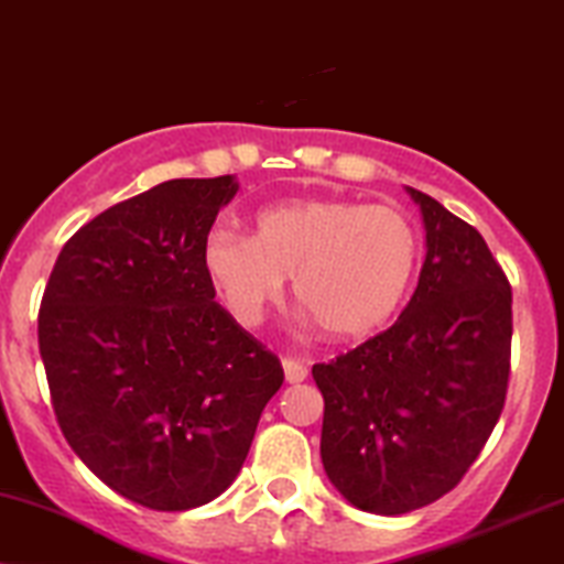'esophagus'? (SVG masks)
I'll list each match as a JSON object with an SVG mask.
<instances>
[{
    "label": "esophagus",
    "instance_id": "esophagus-1",
    "mask_svg": "<svg viewBox=\"0 0 564 564\" xmlns=\"http://www.w3.org/2000/svg\"><path fill=\"white\" fill-rule=\"evenodd\" d=\"M282 369H284V380L288 382H303L308 377V367L301 359H293V356H284L282 359Z\"/></svg>",
    "mask_w": 564,
    "mask_h": 564
}]
</instances>
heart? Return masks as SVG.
Returning a JSON list of instances; mask_svg holds the SVG:
<instances>
[{
    "instance_id": "obj_1",
    "label": "heart",
    "mask_w": 564,
    "mask_h": 564,
    "mask_svg": "<svg viewBox=\"0 0 564 564\" xmlns=\"http://www.w3.org/2000/svg\"><path fill=\"white\" fill-rule=\"evenodd\" d=\"M420 258V229L406 214L340 197L269 205L253 218V237L214 229L203 242L205 274L237 322H261L293 276L297 306L335 340L386 327L412 293Z\"/></svg>"
}]
</instances>
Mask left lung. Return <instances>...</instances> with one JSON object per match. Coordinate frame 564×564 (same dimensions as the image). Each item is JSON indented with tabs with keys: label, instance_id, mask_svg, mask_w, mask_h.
Masks as SVG:
<instances>
[{
	"label": "left lung",
	"instance_id": "1",
	"mask_svg": "<svg viewBox=\"0 0 564 564\" xmlns=\"http://www.w3.org/2000/svg\"><path fill=\"white\" fill-rule=\"evenodd\" d=\"M425 221L420 282L386 333L314 364L322 465L354 507L406 514L465 478L509 382L512 288L480 231L406 187Z\"/></svg>",
	"mask_w": 564,
	"mask_h": 564
}]
</instances>
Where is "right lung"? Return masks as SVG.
Wrapping results in <instances>:
<instances>
[{"label": "right lung", "instance_id": "1", "mask_svg": "<svg viewBox=\"0 0 564 564\" xmlns=\"http://www.w3.org/2000/svg\"><path fill=\"white\" fill-rule=\"evenodd\" d=\"M235 176L171 178L59 250L39 311L52 409L105 486L184 512L231 486L282 364L214 301L203 242Z\"/></svg>", "mask_w": 564, "mask_h": 564}]
</instances>
